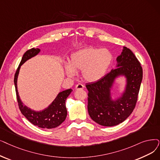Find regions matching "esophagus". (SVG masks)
<instances>
[{
	"label": "esophagus",
	"mask_w": 160,
	"mask_h": 160,
	"mask_svg": "<svg viewBox=\"0 0 160 160\" xmlns=\"http://www.w3.org/2000/svg\"><path fill=\"white\" fill-rule=\"evenodd\" d=\"M84 86L83 85V84H76V87H75V89H84Z\"/></svg>",
	"instance_id": "esophagus-1"
}]
</instances>
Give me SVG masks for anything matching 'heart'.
Returning a JSON list of instances; mask_svg holds the SVG:
<instances>
[{"label":"heart","mask_w":160,"mask_h":160,"mask_svg":"<svg viewBox=\"0 0 160 160\" xmlns=\"http://www.w3.org/2000/svg\"><path fill=\"white\" fill-rule=\"evenodd\" d=\"M112 59V53L107 49L85 48L72 55L70 63L65 65V70L68 76H73L76 71L82 70L83 78L93 82L105 76Z\"/></svg>","instance_id":"1"}]
</instances>
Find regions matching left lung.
I'll return each instance as SVG.
<instances>
[{
    "instance_id": "8db88e82",
    "label": "left lung",
    "mask_w": 160,
    "mask_h": 160,
    "mask_svg": "<svg viewBox=\"0 0 160 160\" xmlns=\"http://www.w3.org/2000/svg\"><path fill=\"white\" fill-rule=\"evenodd\" d=\"M117 68L95 82L86 85L88 90V110L91 118L103 126H114L126 120L133 112L142 79L140 62L129 48L123 47L117 58ZM119 75L127 78L126 92L116 102L111 101L109 88Z\"/></svg>"
}]
</instances>
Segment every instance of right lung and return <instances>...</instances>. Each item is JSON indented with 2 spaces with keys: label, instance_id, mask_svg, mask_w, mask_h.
Returning <instances> with one entry per match:
<instances>
[{
  "label": "right lung",
  "instance_id": "right-lung-1",
  "mask_svg": "<svg viewBox=\"0 0 160 160\" xmlns=\"http://www.w3.org/2000/svg\"><path fill=\"white\" fill-rule=\"evenodd\" d=\"M40 52L38 48H31L27 50L21 61L14 75V84L16 88V97L18 107L22 114L31 123L38 128L44 129H52L57 128L63 123L67 115V111L65 106V101L68 96L71 94L72 90L68 89L60 92L51 105L45 110L36 112L24 105L19 99L17 89V80L21 65L30 58L35 56Z\"/></svg>",
  "mask_w": 160,
  "mask_h": 160
}]
</instances>
